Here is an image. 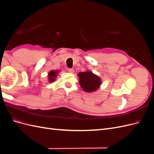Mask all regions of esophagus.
Instances as JSON below:
<instances>
[{"label": "esophagus", "mask_w": 154, "mask_h": 154, "mask_svg": "<svg viewBox=\"0 0 154 154\" xmlns=\"http://www.w3.org/2000/svg\"><path fill=\"white\" fill-rule=\"evenodd\" d=\"M68 71L70 72V73H73L74 72V70L73 69H68Z\"/></svg>", "instance_id": "1"}]
</instances>
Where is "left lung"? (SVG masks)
<instances>
[{
	"instance_id": "1",
	"label": "left lung",
	"mask_w": 154,
	"mask_h": 154,
	"mask_svg": "<svg viewBox=\"0 0 154 154\" xmlns=\"http://www.w3.org/2000/svg\"><path fill=\"white\" fill-rule=\"evenodd\" d=\"M78 76L80 78L79 82L82 88L87 92L97 90L101 83L100 78L91 71L80 72Z\"/></svg>"
}]
</instances>
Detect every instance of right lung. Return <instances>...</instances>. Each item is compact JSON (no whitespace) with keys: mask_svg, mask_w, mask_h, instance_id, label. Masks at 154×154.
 <instances>
[{"mask_svg":"<svg viewBox=\"0 0 154 154\" xmlns=\"http://www.w3.org/2000/svg\"><path fill=\"white\" fill-rule=\"evenodd\" d=\"M58 72L60 71L57 70V71H51L49 72L48 78L50 82H53L55 80L56 77H57L58 74Z\"/></svg>","mask_w":154,"mask_h":154,"instance_id":"add662e5","label":"right lung"}]
</instances>
